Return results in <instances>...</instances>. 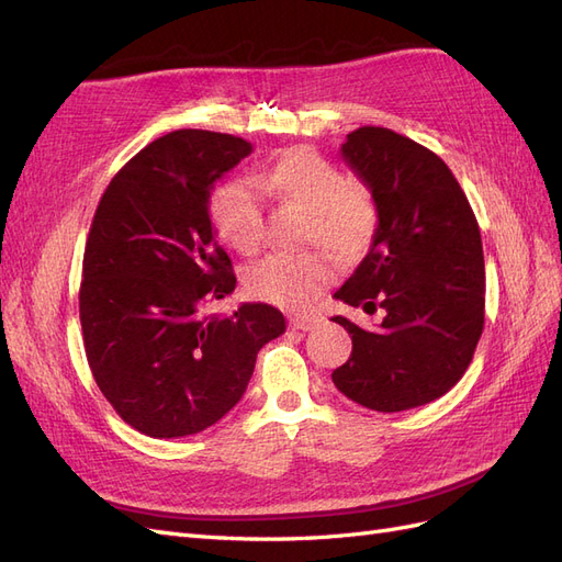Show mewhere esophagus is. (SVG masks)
<instances>
[{
  "mask_svg": "<svg viewBox=\"0 0 562 562\" xmlns=\"http://www.w3.org/2000/svg\"><path fill=\"white\" fill-rule=\"evenodd\" d=\"M321 326V321L314 316H293L291 318V328L293 330H314Z\"/></svg>",
  "mask_w": 562,
  "mask_h": 562,
  "instance_id": "obj_1",
  "label": "esophagus"
}]
</instances>
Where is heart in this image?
I'll list each match as a JSON object with an SVG mask.
<instances>
[{
    "label": "heart",
    "instance_id": "1",
    "mask_svg": "<svg viewBox=\"0 0 562 562\" xmlns=\"http://www.w3.org/2000/svg\"><path fill=\"white\" fill-rule=\"evenodd\" d=\"M260 192L307 211L304 236L333 248L339 258H359L378 232V201L370 187L347 180L328 159L310 149H293L252 180ZM211 223L227 246L252 252L265 239V215L246 182H225L211 194ZM328 248L271 252L246 271L250 297L300 312L312 307L335 274L337 260Z\"/></svg>",
    "mask_w": 562,
    "mask_h": 562
}]
</instances>
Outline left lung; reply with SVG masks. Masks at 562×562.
Here are the masks:
<instances>
[{
  "label": "left lung",
  "mask_w": 562,
  "mask_h": 562,
  "mask_svg": "<svg viewBox=\"0 0 562 562\" xmlns=\"http://www.w3.org/2000/svg\"><path fill=\"white\" fill-rule=\"evenodd\" d=\"M342 159L378 201V232L361 265L333 295L378 330L345 316L351 356L333 370L342 394L378 413L431 403L462 380L485 323L481 229L446 161L382 126L347 135Z\"/></svg>",
  "instance_id": "obj_1"
}]
</instances>
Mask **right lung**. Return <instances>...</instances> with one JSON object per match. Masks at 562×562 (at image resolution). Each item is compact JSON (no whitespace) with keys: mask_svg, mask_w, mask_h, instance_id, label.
<instances>
[{"mask_svg":"<svg viewBox=\"0 0 562 562\" xmlns=\"http://www.w3.org/2000/svg\"><path fill=\"white\" fill-rule=\"evenodd\" d=\"M250 151L236 135L173 131L140 149L95 209L79 288L83 347L103 396L145 436L213 427L241 401L258 351L285 330L262 302L206 312L236 288L211 190Z\"/></svg>","mask_w":562,"mask_h":562,"instance_id":"right-lung-1","label":"right lung"}]
</instances>
